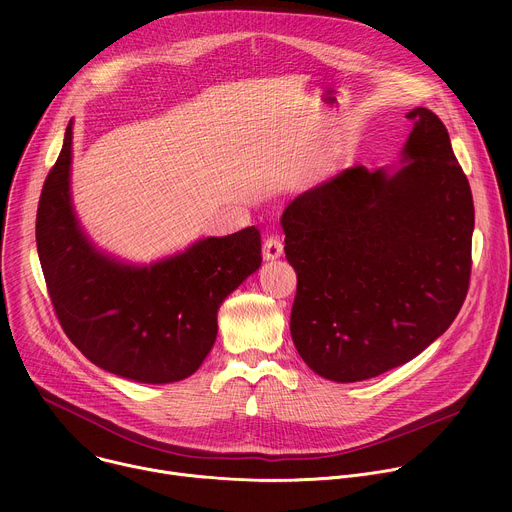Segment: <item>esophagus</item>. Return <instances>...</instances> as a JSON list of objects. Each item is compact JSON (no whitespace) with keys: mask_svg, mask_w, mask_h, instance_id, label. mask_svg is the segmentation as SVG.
<instances>
[{"mask_svg":"<svg viewBox=\"0 0 512 512\" xmlns=\"http://www.w3.org/2000/svg\"><path fill=\"white\" fill-rule=\"evenodd\" d=\"M283 255V243L279 237H267L263 243V257L265 259H279Z\"/></svg>","mask_w":512,"mask_h":512,"instance_id":"34e87169","label":"esophagus"}]
</instances>
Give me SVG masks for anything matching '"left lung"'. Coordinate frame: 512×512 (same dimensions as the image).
<instances>
[{"mask_svg":"<svg viewBox=\"0 0 512 512\" xmlns=\"http://www.w3.org/2000/svg\"><path fill=\"white\" fill-rule=\"evenodd\" d=\"M397 172L352 166L281 216L298 273L289 330L308 367L336 383L379 377L423 352L470 285L474 202L446 125L425 107Z\"/></svg>","mask_w":512,"mask_h":512,"instance_id":"left-lung-1","label":"left lung"}]
</instances>
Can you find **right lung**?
Masks as SVG:
<instances>
[{
    "instance_id": "right-lung-1",
    "label": "right lung",
    "mask_w": 512,
    "mask_h": 512,
    "mask_svg": "<svg viewBox=\"0 0 512 512\" xmlns=\"http://www.w3.org/2000/svg\"><path fill=\"white\" fill-rule=\"evenodd\" d=\"M72 121L46 176L36 245L48 294L70 342L97 367L137 383L190 377L216 340V312L261 265L247 227L208 237L152 265H127L93 247L70 202Z\"/></svg>"
}]
</instances>
